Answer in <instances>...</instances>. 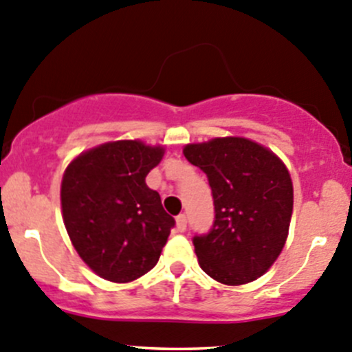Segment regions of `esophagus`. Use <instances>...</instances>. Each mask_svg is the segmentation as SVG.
Segmentation results:
<instances>
[{
  "instance_id": "1",
  "label": "esophagus",
  "mask_w": 352,
  "mask_h": 352,
  "mask_svg": "<svg viewBox=\"0 0 352 352\" xmlns=\"http://www.w3.org/2000/svg\"><path fill=\"white\" fill-rule=\"evenodd\" d=\"M175 221H177V230L186 232V228H187V217H186V214H179V217L175 218Z\"/></svg>"
}]
</instances>
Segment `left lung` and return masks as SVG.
Listing matches in <instances>:
<instances>
[{"instance_id":"left-lung-1","label":"left lung","mask_w":352,"mask_h":352,"mask_svg":"<svg viewBox=\"0 0 352 352\" xmlns=\"http://www.w3.org/2000/svg\"><path fill=\"white\" fill-rule=\"evenodd\" d=\"M184 156L208 177L213 227L194 235L204 274L225 285L261 277L287 241L294 204L289 170L275 153L244 138L187 144Z\"/></svg>"}]
</instances>
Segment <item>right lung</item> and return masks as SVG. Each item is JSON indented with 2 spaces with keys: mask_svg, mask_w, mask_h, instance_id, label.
Returning <instances> with one entry per match:
<instances>
[{
  "mask_svg": "<svg viewBox=\"0 0 352 352\" xmlns=\"http://www.w3.org/2000/svg\"><path fill=\"white\" fill-rule=\"evenodd\" d=\"M162 146L115 141L78 155L61 180V211L75 251L94 274L132 282L148 274L175 225L146 175Z\"/></svg>",
  "mask_w": 352,
  "mask_h": 352,
  "instance_id": "obj_1",
  "label": "right lung"
}]
</instances>
